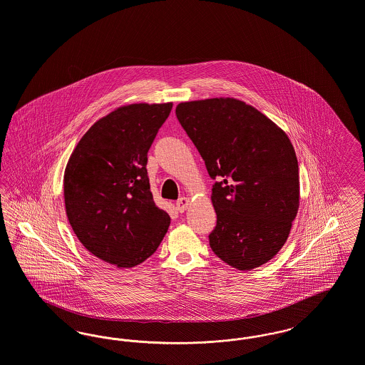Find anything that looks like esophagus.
I'll return each instance as SVG.
<instances>
[{
    "label": "esophagus",
    "mask_w": 365,
    "mask_h": 365,
    "mask_svg": "<svg viewBox=\"0 0 365 365\" xmlns=\"http://www.w3.org/2000/svg\"><path fill=\"white\" fill-rule=\"evenodd\" d=\"M189 205H190V200H189L187 197H182V198H179V200L176 201V209H178V212H180V213H183Z\"/></svg>",
    "instance_id": "obj_1"
}]
</instances>
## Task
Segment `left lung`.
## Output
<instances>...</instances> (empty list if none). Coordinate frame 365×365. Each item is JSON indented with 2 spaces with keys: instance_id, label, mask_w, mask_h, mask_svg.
<instances>
[{
  "instance_id": "8db88e82",
  "label": "left lung",
  "mask_w": 365,
  "mask_h": 365,
  "mask_svg": "<svg viewBox=\"0 0 365 365\" xmlns=\"http://www.w3.org/2000/svg\"><path fill=\"white\" fill-rule=\"evenodd\" d=\"M175 113L215 179L213 253L241 271L271 260L286 242L299 205L290 139L256 108L235 98L182 103Z\"/></svg>"
}]
</instances>
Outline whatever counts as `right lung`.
<instances>
[{
  "label": "right lung",
  "mask_w": 365,
  "mask_h": 365,
  "mask_svg": "<svg viewBox=\"0 0 365 365\" xmlns=\"http://www.w3.org/2000/svg\"><path fill=\"white\" fill-rule=\"evenodd\" d=\"M173 104H131L94 123L64 174L71 227L96 257L131 268L150 257L171 219L158 208L148 178V152Z\"/></svg>",
  "instance_id": "obj_1"
}]
</instances>
